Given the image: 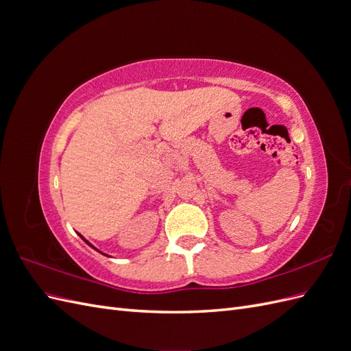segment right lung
Instances as JSON below:
<instances>
[{"label": "right lung", "instance_id": "right-lung-1", "mask_svg": "<svg viewBox=\"0 0 351 351\" xmlns=\"http://www.w3.org/2000/svg\"><path fill=\"white\" fill-rule=\"evenodd\" d=\"M80 237H82V236H80ZM82 239H83V237H82ZM83 240H84V239H83ZM84 241H86V243H88V244H89V246H92V244H90V243H89V241H88V240H84ZM92 247H93V246H92ZM93 249H95V247H93Z\"/></svg>", "mask_w": 351, "mask_h": 351}]
</instances>
